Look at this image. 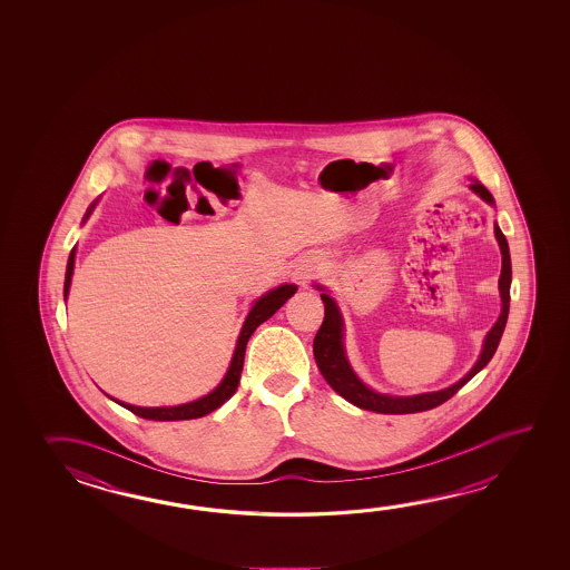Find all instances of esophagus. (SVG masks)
Listing matches in <instances>:
<instances>
[{
	"mask_svg": "<svg viewBox=\"0 0 570 570\" xmlns=\"http://www.w3.org/2000/svg\"><path fill=\"white\" fill-rule=\"evenodd\" d=\"M322 271V262L317 261L316 256H302L294 264V281L298 282L299 286H308L309 282L316 278L317 274Z\"/></svg>",
	"mask_w": 570,
	"mask_h": 570,
	"instance_id": "34e87169",
	"label": "esophagus"
}]
</instances>
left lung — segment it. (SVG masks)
I'll list each match as a JSON object with an SVG mask.
<instances>
[{
  "label": "left lung",
  "mask_w": 570,
  "mask_h": 570,
  "mask_svg": "<svg viewBox=\"0 0 570 570\" xmlns=\"http://www.w3.org/2000/svg\"><path fill=\"white\" fill-rule=\"evenodd\" d=\"M471 190L481 196L489 205H494L493 196L479 180H473ZM494 236H497V243H499L501 256H503V268H501V278H499V292H501L503 308H501V316L491 327V332L487 334L485 342H483V352L479 355L476 364L471 367L469 374L463 375L458 383L449 385L441 392L420 393V395H411V397H395V395H385V393L370 390L355 375L352 365L347 362L344 347V320H342V314L337 309L336 299L330 298V294H326L322 286H316L317 289L324 292V294H320L322 302H324V322H322V326H320L316 337H314V357H316L317 367L324 375V380L330 383V387L340 393L347 402L357 405L360 410L397 415V413H417V411L438 407L441 403L448 402L449 397H453L473 375L479 374L491 362V357L497 352V345L501 342L504 324H507V317H509V302H511V254H509V244H507V238L501 233V228L497 225H494Z\"/></svg>",
  "instance_id": "1"
}]
</instances>
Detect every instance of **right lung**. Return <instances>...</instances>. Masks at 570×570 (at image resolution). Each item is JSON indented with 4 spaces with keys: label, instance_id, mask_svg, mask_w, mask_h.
I'll use <instances>...</instances> for the list:
<instances>
[{
    "label": "right lung",
    "instance_id": "right-lung-1",
    "mask_svg": "<svg viewBox=\"0 0 570 570\" xmlns=\"http://www.w3.org/2000/svg\"><path fill=\"white\" fill-rule=\"evenodd\" d=\"M94 205L87 208L83 220L89 218V215L94 213ZM73 266H76V248L69 254V261H67L66 272V286H63V298L67 299L69 294V286H71V276H73ZM298 286L296 284H282L278 288L271 289L268 294H264L262 298L254 302L253 309L248 312V316L244 320L243 330H240V336L236 342V350H234L233 362L230 367L226 372L225 380L220 382V385L216 387L215 392L208 393L205 397L196 400V402L183 403V405H175V407H137V405H129V403L115 402L122 405L125 410L132 411L135 415L145 417V420L153 421H180V420H196V417H203L208 415L210 411H215L216 407H220L226 400L233 397L238 383H240V374H243L244 365V352H246V344L254 334V330L261 326L262 322H266L268 317L276 314V309L282 308L286 304V299L292 298L296 294Z\"/></svg>",
    "mask_w": 570,
    "mask_h": 570
}]
</instances>
